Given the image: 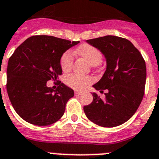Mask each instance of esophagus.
I'll use <instances>...</instances> for the list:
<instances>
[{"label": "esophagus", "mask_w": 159, "mask_h": 159, "mask_svg": "<svg viewBox=\"0 0 159 159\" xmlns=\"http://www.w3.org/2000/svg\"><path fill=\"white\" fill-rule=\"evenodd\" d=\"M75 96H80V95H82V93H81V92H79V91H75Z\"/></svg>", "instance_id": "obj_1"}]
</instances>
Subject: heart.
Returning a JSON list of instances; mask_svg holds the SVG:
<instances>
[{"mask_svg":"<svg viewBox=\"0 0 159 159\" xmlns=\"http://www.w3.org/2000/svg\"><path fill=\"white\" fill-rule=\"evenodd\" d=\"M75 52L83 57L88 63L92 66H97L100 64L102 59V55L98 49L93 46L84 44L79 47ZM74 63V55L71 51H66L63 53L60 59V66L63 71L66 72L72 68ZM64 81L69 87L77 90L85 89L88 85L93 82L92 76H82L79 75L70 74L67 75L64 78Z\"/></svg>","mask_w":159,"mask_h":159,"instance_id":"1","label":"heart"}]
</instances>
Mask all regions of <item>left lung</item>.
<instances>
[{"instance_id": "1", "label": "left lung", "mask_w": 159, "mask_h": 159, "mask_svg": "<svg viewBox=\"0 0 159 159\" xmlns=\"http://www.w3.org/2000/svg\"><path fill=\"white\" fill-rule=\"evenodd\" d=\"M87 43L100 50L106 59V70L93 87L100 93L108 92L104 99L93 93V102L84 107V113L100 126H118L132 117L142 102L146 80L145 60L126 39L107 35Z\"/></svg>"}]
</instances>
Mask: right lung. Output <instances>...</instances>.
Returning a JSON list of instances; mask_svg holds the SVG:
<instances>
[{
  "mask_svg": "<svg viewBox=\"0 0 159 159\" xmlns=\"http://www.w3.org/2000/svg\"><path fill=\"white\" fill-rule=\"evenodd\" d=\"M80 42L36 35L27 39L9 58L7 89L14 110L23 120L35 125H49L63 116L74 91L59 81L55 90L47 86L62 75L63 53Z\"/></svg>",
  "mask_w": 159,
  "mask_h": 159,
  "instance_id": "obj_1",
  "label": "right lung"
}]
</instances>
